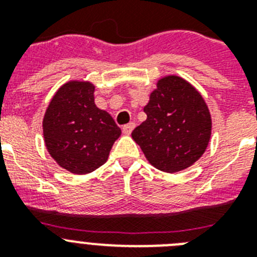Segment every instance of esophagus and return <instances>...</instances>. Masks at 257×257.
Wrapping results in <instances>:
<instances>
[{
	"mask_svg": "<svg viewBox=\"0 0 257 257\" xmlns=\"http://www.w3.org/2000/svg\"><path fill=\"white\" fill-rule=\"evenodd\" d=\"M134 127H135V123H134V122H130V123L124 124L123 128H122V131H123L124 135H130V134L133 133Z\"/></svg>",
	"mask_w": 257,
	"mask_h": 257,
	"instance_id": "obj_1",
	"label": "esophagus"
}]
</instances>
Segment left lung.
I'll return each instance as SVG.
<instances>
[{"mask_svg":"<svg viewBox=\"0 0 257 257\" xmlns=\"http://www.w3.org/2000/svg\"><path fill=\"white\" fill-rule=\"evenodd\" d=\"M147 119L131 136L153 167L183 171L203 156L212 119L205 99L180 76L161 77L144 106Z\"/></svg>","mask_w":257,"mask_h":257,"instance_id":"obj_1","label":"left lung"}]
</instances>
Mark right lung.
Masks as SVG:
<instances>
[{
	"instance_id": "1",
	"label": "right lung",
	"mask_w": 257,
	"mask_h": 257,
	"mask_svg": "<svg viewBox=\"0 0 257 257\" xmlns=\"http://www.w3.org/2000/svg\"><path fill=\"white\" fill-rule=\"evenodd\" d=\"M94 92L90 81H68L54 94L42 121L51 158L76 175L90 174L104 165L121 136L112 115L96 106Z\"/></svg>"
}]
</instances>
